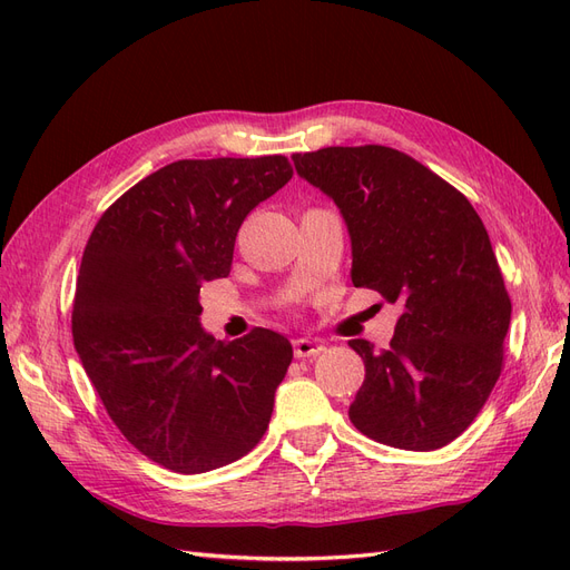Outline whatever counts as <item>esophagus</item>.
<instances>
[{
	"label": "esophagus",
	"instance_id": "obj_1",
	"mask_svg": "<svg viewBox=\"0 0 570 570\" xmlns=\"http://www.w3.org/2000/svg\"><path fill=\"white\" fill-rule=\"evenodd\" d=\"M292 350H295L297 358H308V356H318L325 350V344L312 337H297L292 342Z\"/></svg>",
	"mask_w": 570,
	"mask_h": 570
}]
</instances>
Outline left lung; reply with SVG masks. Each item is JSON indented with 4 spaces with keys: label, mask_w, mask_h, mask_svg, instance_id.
<instances>
[{
    "label": "left lung",
    "mask_w": 570,
    "mask_h": 570,
    "mask_svg": "<svg viewBox=\"0 0 570 570\" xmlns=\"http://www.w3.org/2000/svg\"><path fill=\"white\" fill-rule=\"evenodd\" d=\"M292 161L347 223L354 287L402 308L390 350L350 342L366 366L350 421L396 450H440L502 373L511 299L485 226L456 187L392 147H325Z\"/></svg>",
    "instance_id": "left-lung-1"
}]
</instances>
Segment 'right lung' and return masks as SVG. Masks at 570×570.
<instances>
[{
    "mask_svg": "<svg viewBox=\"0 0 570 570\" xmlns=\"http://www.w3.org/2000/svg\"><path fill=\"white\" fill-rule=\"evenodd\" d=\"M289 178L281 154L174 161L120 195L82 252L76 352L116 428L168 471L220 469L266 433L292 344L268 327L216 340L199 289L226 278L243 220Z\"/></svg>",
    "mask_w": 570,
    "mask_h": 570,
    "instance_id": "1",
    "label": "right lung"
}]
</instances>
